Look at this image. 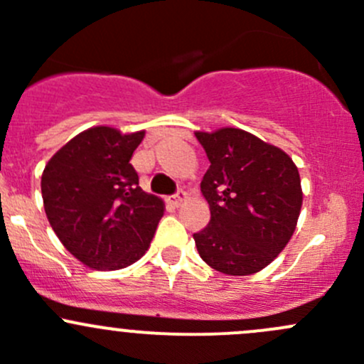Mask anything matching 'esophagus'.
I'll return each mask as SVG.
<instances>
[{
  "mask_svg": "<svg viewBox=\"0 0 364 364\" xmlns=\"http://www.w3.org/2000/svg\"><path fill=\"white\" fill-rule=\"evenodd\" d=\"M186 200H188V196H186L185 192H178V193H176V196L168 197L167 203L171 204V205H174V208H179V205L185 204Z\"/></svg>",
  "mask_w": 364,
  "mask_h": 364,
  "instance_id": "esophagus-1",
  "label": "esophagus"
}]
</instances>
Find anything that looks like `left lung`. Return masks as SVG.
I'll return each instance as SVG.
<instances>
[{
    "instance_id": "1",
    "label": "left lung",
    "mask_w": 364,
    "mask_h": 364,
    "mask_svg": "<svg viewBox=\"0 0 364 364\" xmlns=\"http://www.w3.org/2000/svg\"><path fill=\"white\" fill-rule=\"evenodd\" d=\"M196 137L211 161L200 181L211 220L193 234L197 252L223 274L259 273L296 230L303 205L299 171L284 149L241 128L197 130Z\"/></svg>"
}]
</instances>
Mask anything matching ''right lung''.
I'll list each match as a JSON object with an SVG mask.
<instances>
[{"instance_id":"right-lung-1","label":"right lung","mask_w":364,"mask_h":364,"mask_svg":"<svg viewBox=\"0 0 364 364\" xmlns=\"http://www.w3.org/2000/svg\"><path fill=\"white\" fill-rule=\"evenodd\" d=\"M146 132L87 128L58 149L42 172L47 220L63 247L97 271L123 269L151 245L165 204L139 186L130 159Z\"/></svg>"}]
</instances>
